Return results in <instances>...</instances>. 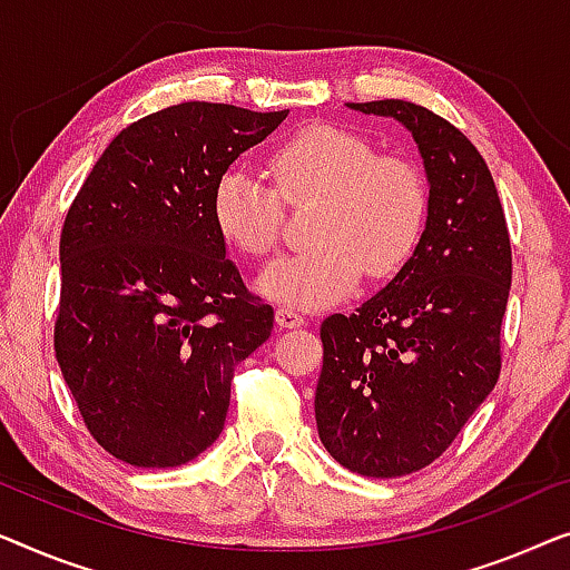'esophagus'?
<instances>
[{
	"label": "esophagus",
	"instance_id": "34e87169",
	"mask_svg": "<svg viewBox=\"0 0 570 570\" xmlns=\"http://www.w3.org/2000/svg\"><path fill=\"white\" fill-rule=\"evenodd\" d=\"M276 325L284 327V331H292V327L307 325V320H304L299 312H294V309H288V307H278L276 309Z\"/></svg>",
	"mask_w": 570,
	"mask_h": 570
}]
</instances>
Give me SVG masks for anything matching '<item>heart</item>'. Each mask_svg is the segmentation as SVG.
I'll return each instance as SVG.
<instances>
[{
    "label": "heart",
    "instance_id": "b5f03b06",
    "mask_svg": "<svg viewBox=\"0 0 570 570\" xmlns=\"http://www.w3.org/2000/svg\"><path fill=\"white\" fill-rule=\"evenodd\" d=\"M266 178L229 165L212 190V219L237 253L263 258L282 232L284 204L317 198L307 250L286 255L258 278V292L286 307H325L343 299L362 274L395 276L419 250L429 194L407 159L376 155L362 136L335 126H307L268 157Z\"/></svg>",
    "mask_w": 570,
    "mask_h": 570
}]
</instances>
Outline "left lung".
Wrapping results in <instances>:
<instances>
[{"mask_svg": "<svg viewBox=\"0 0 570 570\" xmlns=\"http://www.w3.org/2000/svg\"><path fill=\"white\" fill-rule=\"evenodd\" d=\"M348 108L413 134L429 216L387 286L354 315L323 320L315 419L343 468L400 478L442 456L499 382L511 243L491 170L460 128L405 100Z\"/></svg>", "mask_w": 570, "mask_h": 570, "instance_id": "1", "label": "left lung"}]
</instances>
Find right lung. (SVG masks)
<instances>
[{
	"label": "right lung",
	"instance_id": "right-lung-1",
	"mask_svg": "<svg viewBox=\"0 0 570 570\" xmlns=\"http://www.w3.org/2000/svg\"><path fill=\"white\" fill-rule=\"evenodd\" d=\"M288 110L180 102L126 126L61 229L56 362L95 442L178 468L222 434L235 366L274 331L212 219L224 167Z\"/></svg>",
	"mask_w": 570,
	"mask_h": 570
}]
</instances>
